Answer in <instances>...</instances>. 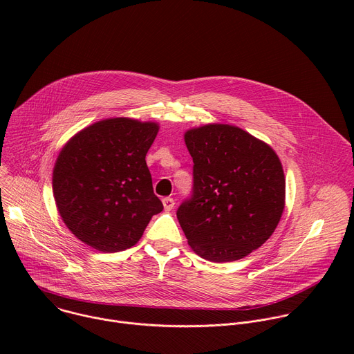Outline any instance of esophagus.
<instances>
[{"label":"esophagus","instance_id":"34e87169","mask_svg":"<svg viewBox=\"0 0 354 354\" xmlns=\"http://www.w3.org/2000/svg\"><path fill=\"white\" fill-rule=\"evenodd\" d=\"M162 203H164L165 210L171 212L174 209V206H175V200L172 197H165V198H162Z\"/></svg>","mask_w":354,"mask_h":354}]
</instances>
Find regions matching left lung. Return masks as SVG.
<instances>
[{
  "label": "left lung",
  "mask_w": 354,
  "mask_h": 354,
  "mask_svg": "<svg viewBox=\"0 0 354 354\" xmlns=\"http://www.w3.org/2000/svg\"><path fill=\"white\" fill-rule=\"evenodd\" d=\"M193 190L176 216L190 248L210 262H234L274 232L286 198L281 162L270 145L230 124L185 133Z\"/></svg>",
  "instance_id": "1"
}]
</instances>
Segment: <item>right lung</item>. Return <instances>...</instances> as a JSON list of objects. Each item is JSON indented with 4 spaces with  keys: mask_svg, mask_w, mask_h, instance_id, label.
I'll use <instances>...</instances> for the list:
<instances>
[{
    "mask_svg": "<svg viewBox=\"0 0 354 354\" xmlns=\"http://www.w3.org/2000/svg\"><path fill=\"white\" fill-rule=\"evenodd\" d=\"M158 123L113 118L77 133L60 151L53 194L67 228L100 252L134 246L164 206L145 156Z\"/></svg>",
    "mask_w": 354,
    "mask_h": 354,
    "instance_id": "obj_1",
    "label": "right lung"
}]
</instances>
